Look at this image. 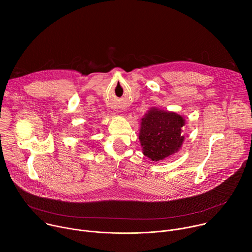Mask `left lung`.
<instances>
[{"instance_id":"obj_1","label":"left lung","mask_w":252,"mask_h":252,"mask_svg":"<svg viewBox=\"0 0 252 252\" xmlns=\"http://www.w3.org/2000/svg\"><path fill=\"white\" fill-rule=\"evenodd\" d=\"M183 117L175 113L152 109L141 120L139 140L143 155L153 161H159L181 149L184 136Z\"/></svg>"}]
</instances>
